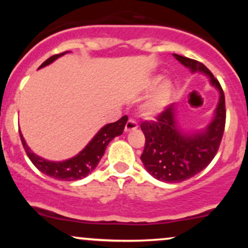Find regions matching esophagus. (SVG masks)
I'll use <instances>...</instances> for the list:
<instances>
[{"mask_svg": "<svg viewBox=\"0 0 248 248\" xmlns=\"http://www.w3.org/2000/svg\"><path fill=\"white\" fill-rule=\"evenodd\" d=\"M138 127H139L138 122H136L135 120H133V119H129V120L127 121L126 126H124V132H126V133L132 132V130L138 129Z\"/></svg>", "mask_w": 248, "mask_h": 248, "instance_id": "34e87169", "label": "esophagus"}]
</instances>
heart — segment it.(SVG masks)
<instances>
[{"label":"heart","instance_id":"obj_1","mask_svg":"<svg viewBox=\"0 0 248 248\" xmlns=\"http://www.w3.org/2000/svg\"><path fill=\"white\" fill-rule=\"evenodd\" d=\"M161 81V77H155L150 80L148 88L152 90ZM173 92L172 82L170 80H163L154 90V92L147 99L146 102L142 105V112L147 116H155L166 108L171 99Z\"/></svg>","mask_w":248,"mask_h":248}]
</instances>
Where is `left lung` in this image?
<instances>
[{"mask_svg":"<svg viewBox=\"0 0 248 248\" xmlns=\"http://www.w3.org/2000/svg\"><path fill=\"white\" fill-rule=\"evenodd\" d=\"M173 57L192 73L202 72L210 77L211 84L219 91V102L215 118L203 132H181L175 120L173 105L161 112L155 120L141 124L146 138L141 155L142 163L153 177L167 183H178L191 178L211 163L220 146L226 121L223 88L211 71L195 59L176 53Z\"/></svg>","mask_w":248,"mask_h":248,"instance_id":"8db88e82","label":"left lung"}]
</instances>
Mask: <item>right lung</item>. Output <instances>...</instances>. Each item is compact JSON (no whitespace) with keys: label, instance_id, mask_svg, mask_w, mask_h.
Segmentation results:
<instances>
[{"label":"right lung","instance_id":"add662e5","mask_svg":"<svg viewBox=\"0 0 248 248\" xmlns=\"http://www.w3.org/2000/svg\"><path fill=\"white\" fill-rule=\"evenodd\" d=\"M64 53L66 52H62L59 53V55L50 57L49 59H46V61L43 62L41 66H39V69L51 64V62L56 61L57 58H59V57L64 55ZM128 116L124 115L122 116L120 120L104 126L95 134L94 138L91 140L90 143H88L78 155H76L75 157L69 158V160L62 162L47 161L42 158L41 156H37L36 154L31 152L30 148L28 147L27 143H25V140L21 132H19V136H21L22 144H23V148L25 153H27L28 157L30 158V161L32 162L33 166H35L39 171H42L43 173H45V175L50 176V177L52 178L59 179V181H77V179L86 177L88 173H91L95 169L99 161H100L102 156H104L105 150H106L108 143H109L115 136L121 135L122 132H124Z\"/></svg>","mask_w":248,"mask_h":248}]
</instances>
